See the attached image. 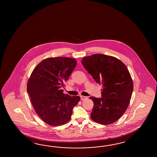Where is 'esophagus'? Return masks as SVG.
<instances>
[{
  "instance_id": "34e87169",
  "label": "esophagus",
  "mask_w": 157,
  "mask_h": 157,
  "mask_svg": "<svg viewBox=\"0 0 157 157\" xmlns=\"http://www.w3.org/2000/svg\"><path fill=\"white\" fill-rule=\"evenodd\" d=\"M80 98H81V100H85L87 98V97H85V96H82V95L80 96Z\"/></svg>"
}]
</instances>
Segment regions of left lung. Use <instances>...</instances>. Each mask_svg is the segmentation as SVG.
I'll list each match as a JSON object with an SVG mask.
<instances>
[{"label":"left lung","mask_w":157,"mask_h":157,"mask_svg":"<svg viewBox=\"0 0 157 157\" xmlns=\"http://www.w3.org/2000/svg\"><path fill=\"white\" fill-rule=\"evenodd\" d=\"M81 63L102 86V98L90 97L94 102L90 117L98 124H113L126 112L132 96L133 81L127 67L117 58L101 54L83 57Z\"/></svg>","instance_id":"left-lung-1"}]
</instances>
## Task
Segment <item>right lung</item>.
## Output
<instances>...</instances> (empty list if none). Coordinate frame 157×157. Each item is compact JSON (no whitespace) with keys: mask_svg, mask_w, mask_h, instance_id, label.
Masks as SVG:
<instances>
[{"mask_svg":"<svg viewBox=\"0 0 157 157\" xmlns=\"http://www.w3.org/2000/svg\"><path fill=\"white\" fill-rule=\"evenodd\" d=\"M77 61L68 57H50L38 64L31 74L27 91L33 109L45 123L61 126L70 120L79 96H70L61 89L64 86Z\"/></svg>","mask_w":157,"mask_h":157,"instance_id":"add662e5","label":"right lung"}]
</instances>
